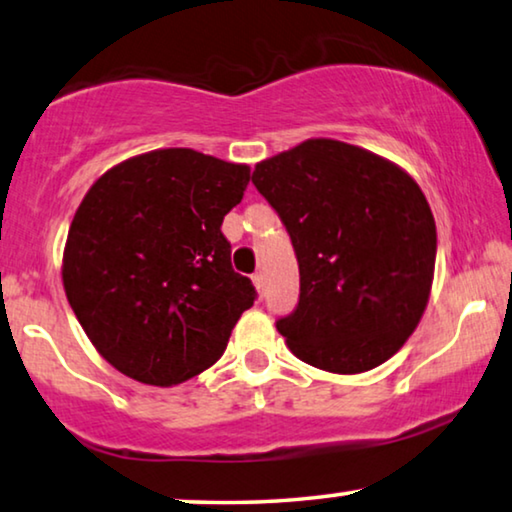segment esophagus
<instances>
[{
    "mask_svg": "<svg viewBox=\"0 0 512 512\" xmlns=\"http://www.w3.org/2000/svg\"><path fill=\"white\" fill-rule=\"evenodd\" d=\"M253 285H255V289H257V294L264 296V276H262V273H255V276H253Z\"/></svg>",
    "mask_w": 512,
    "mask_h": 512,
    "instance_id": "34e87169",
    "label": "esophagus"
}]
</instances>
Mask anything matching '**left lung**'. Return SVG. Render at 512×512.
<instances>
[{
    "label": "left lung",
    "instance_id": "obj_1",
    "mask_svg": "<svg viewBox=\"0 0 512 512\" xmlns=\"http://www.w3.org/2000/svg\"><path fill=\"white\" fill-rule=\"evenodd\" d=\"M253 183L299 259V305L276 324L289 352L335 375L400 352L437 259L434 216L411 174L356 144L310 137L257 163Z\"/></svg>",
    "mask_w": 512,
    "mask_h": 512
}]
</instances>
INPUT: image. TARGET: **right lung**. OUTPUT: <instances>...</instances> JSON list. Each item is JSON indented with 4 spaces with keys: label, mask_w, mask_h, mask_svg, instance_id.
<instances>
[{
    "label": "right lung",
    "mask_w": 512,
    "mask_h": 512,
    "mask_svg": "<svg viewBox=\"0 0 512 512\" xmlns=\"http://www.w3.org/2000/svg\"><path fill=\"white\" fill-rule=\"evenodd\" d=\"M248 181V165L172 147L91 183L68 227L61 282L91 345L121 375L174 386L223 356L255 301L220 232Z\"/></svg>",
    "instance_id": "add662e5"
}]
</instances>
